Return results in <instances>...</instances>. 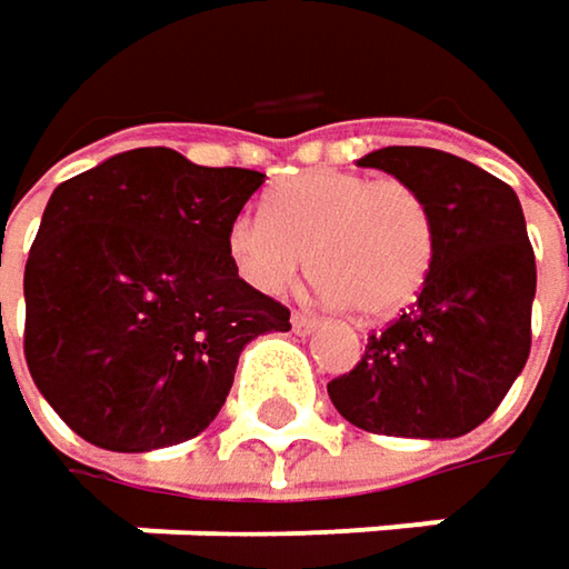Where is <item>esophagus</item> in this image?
Masks as SVG:
<instances>
[{
	"label": "esophagus",
	"mask_w": 569,
	"mask_h": 569,
	"mask_svg": "<svg viewBox=\"0 0 569 569\" xmlns=\"http://www.w3.org/2000/svg\"><path fill=\"white\" fill-rule=\"evenodd\" d=\"M289 322H292V332H296V336H312V332L319 329V322H316L312 316H306V312H292Z\"/></svg>",
	"instance_id": "obj_1"
}]
</instances>
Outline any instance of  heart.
<instances>
[{
  "instance_id": "heart-1",
  "label": "heart",
  "mask_w": 569,
  "mask_h": 569,
  "mask_svg": "<svg viewBox=\"0 0 569 569\" xmlns=\"http://www.w3.org/2000/svg\"><path fill=\"white\" fill-rule=\"evenodd\" d=\"M228 253L257 292H283L312 263L329 306L388 319L423 289L437 240L427 201L410 184L319 169L280 181L267 214L240 211Z\"/></svg>"
}]
</instances>
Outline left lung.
Segmentation results:
<instances>
[{"instance_id":"8db88e82","label":"left lung","mask_w":569,"mask_h":569,"mask_svg":"<svg viewBox=\"0 0 569 569\" xmlns=\"http://www.w3.org/2000/svg\"><path fill=\"white\" fill-rule=\"evenodd\" d=\"M358 166L427 201L437 253L413 309L368 336L365 358L329 397L368 433L466 437L495 413L531 351L538 267L521 201L486 169L427 146H388Z\"/></svg>"}]
</instances>
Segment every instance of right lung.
<instances>
[{
  "label": "right lung",
  "instance_id": "1",
  "mask_svg": "<svg viewBox=\"0 0 569 569\" xmlns=\"http://www.w3.org/2000/svg\"><path fill=\"white\" fill-rule=\"evenodd\" d=\"M263 179L146 146L54 188L26 263V361L78 437L110 452L198 437L240 351L289 329L228 253Z\"/></svg>",
  "mask_w": 569,
  "mask_h": 569
}]
</instances>
